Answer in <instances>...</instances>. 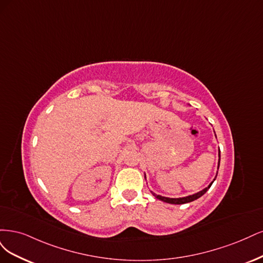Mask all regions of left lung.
Wrapping results in <instances>:
<instances>
[{
  "label": "left lung",
  "instance_id": "8db88e82",
  "mask_svg": "<svg viewBox=\"0 0 263 263\" xmlns=\"http://www.w3.org/2000/svg\"><path fill=\"white\" fill-rule=\"evenodd\" d=\"M215 137H216V134H215ZM219 162H221V152L218 151V164H217V171H218V167H219ZM216 176H217V173H216ZM216 176H215V178L213 179V181H212V182L208 185L206 188H204V189L201 190V191H199V192H197V193L191 194V196H188V197H182V198H167V197H162V196H159V194H156V193H154L153 191H151V192H152V194H153V196H154L156 199H158V200H160V201H163V202L171 203V204H184V203L192 202V201H194V200L199 199L200 197H202L203 194H204V193L210 189V187L212 185V183L214 182V180L216 179ZM145 179H146V177H145Z\"/></svg>",
  "mask_w": 263,
  "mask_h": 263
}]
</instances>
